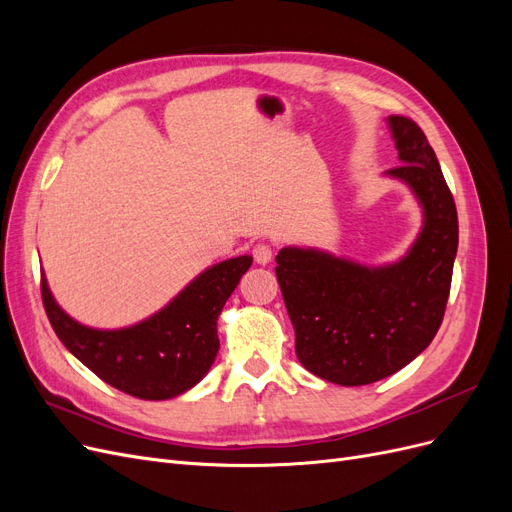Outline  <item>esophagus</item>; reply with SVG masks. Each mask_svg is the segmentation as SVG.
I'll use <instances>...</instances> for the list:
<instances>
[{"label":"esophagus","instance_id":"esophagus-1","mask_svg":"<svg viewBox=\"0 0 512 512\" xmlns=\"http://www.w3.org/2000/svg\"><path fill=\"white\" fill-rule=\"evenodd\" d=\"M252 254H254V260L258 262V265H269L275 252H273V247L269 243H256Z\"/></svg>","mask_w":512,"mask_h":512}]
</instances>
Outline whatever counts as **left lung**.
I'll return each instance as SVG.
<instances>
[{"label":"left lung","instance_id":"1","mask_svg":"<svg viewBox=\"0 0 512 512\" xmlns=\"http://www.w3.org/2000/svg\"><path fill=\"white\" fill-rule=\"evenodd\" d=\"M399 160L391 177L421 200L425 226L404 260L367 269L316 250L284 247L275 275L294 327V350L314 376L363 386L395 374L436 337L459 243L457 207L427 136L389 117Z\"/></svg>","mask_w":512,"mask_h":512}]
</instances>
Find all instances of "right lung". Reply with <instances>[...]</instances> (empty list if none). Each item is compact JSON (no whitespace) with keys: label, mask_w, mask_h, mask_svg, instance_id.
<instances>
[{"label":"right lung","mask_w":512,"mask_h":512,"mask_svg":"<svg viewBox=\"0 0 512 512\" xmlns=\"http://www.w3.org/2000/svg\"><path fill=\"white\" fill-rule=\"evenodd\" d=\"M252 267V256L211 267L153 318L121 331H96L74 322L53 301L40 277L44 312L76 359L113 389L160 401L185 393L203 378L220 350L218 316Z\"/></svg>","instance_id":"right-lung-1"}]
</instances>
